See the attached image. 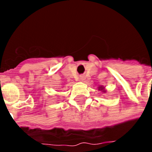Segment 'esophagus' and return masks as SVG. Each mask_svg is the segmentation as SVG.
Returning a JSON list of instances; mask_svg holds the SVG:
<instances>
[{"instance_id":"esophagus-1","label":"esophagus","mask_w":152,"mask_h":152,"mask_svg":"<svg viewBox=\"0 0 152 152\" xmlns=\"http://www.w3.org/2000/svg\"><path fill=\"white\" fill-rule=\"evenodd\" d=\"M80 79H83V76H80Z\"/></svg>"}]
</instances>
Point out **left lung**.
<instances>
[{
	"mask_svg": "<svg viewBox=\"0 0 152 152\" xmlns=\"http://www.w3.org/2000/svg\"><path fill=\"white\" fill-rule=\"evenodd\" d=\"M102 88H101V90H102ZM99 90H100V89H99Z\"/></svg>",
	"mask_w": 152,
	"mask_h": 152,
	"instance_id": "8db88e82",
	"label": "left lung"
}]
</instances>
